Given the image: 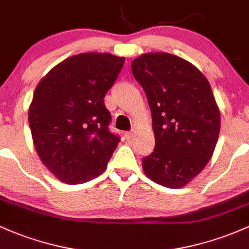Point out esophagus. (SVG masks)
Returning a JSON list of instances; mask_svg holds the SVG:
<instances>
[{"label": "esophagus", "mask_w": 249, "mask_h": 249, "mask_svg": "<svg viewBox=\"0 0 249 249\" xmlns=\"http://www.w3.org/2000/svg\"><path fill=\"white\" fill-rule=\"evenodd\" d=\"M133 136H134V130H130V132L124 133V139H127V140H130Z\"/></svg>", "instance_id": "1"}]
</instances>
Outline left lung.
I'll list each match as a JSON object with an SVG mask.
<instances>
[{
	"instance_id": "1",
	"label": "left lung",
	"mask_w": 249,
	"mask_h": 249,
	"mask_svg": "<svg viewBox=\"0 0 249 249\" xmlns=\"http://www.w3.org/2000/svg\"><path fill=\"white\" fill-rule=\"evenodd\" d=\"M145 90L156 147L142 159L151 180L171 189L185 186L213 157L221 114L204 74L188 60L165 52L145 53L132 61Z\"/></svg>"
}]
</instances>
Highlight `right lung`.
Returning a JSON list of instances; mask_svg holds the SVG:
<instances>
[{"instance_id":"1","label":"right lung","mask_w":249,"mask_h":249,"mask_svg":"<svg viewBox=\"0 0 249 249\" xmlns=\"http://www.w3.org/2000/svg\"><path fill=\"white\" fill-rule=\"evenodd\" d=\"M124 64L110 53H79L55 65L36 85L28 110L42 164L65 184H82L106 171L119 136L104 96Z\"/></svg>"}]
</instances>
